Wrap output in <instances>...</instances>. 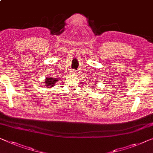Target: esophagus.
I'll use <instances>...</instances> for the list:
<instances>
[{
	"mask_svg": "<svg viewBox=\"0 0 153 153\" xmlns=\"http://www.w3.org/2000/svg\"><path fill=\"white\" fill-rule=\"evenodd\" d=\"M71 74L73 75V76H76V75L77 74H76V70H73L71 71Z\"/></svg>",
	"mask_w": 153,
	"mask_h": 153,
	"instance_id": "esophagus-1",
	"label": "esophagus"
}]
</instances>
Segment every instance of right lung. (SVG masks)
<instances>
[{"label": "right lung", "instance_id": "1", "mask_svg": "<svg viewBox=\"0 0 153 153\" xmlns=\"http://www.w3.org/2000/svg\"><path fill=\"white\" fill-rule=\"evenodd\" d=\"M58 79L56 78V77H46V79L45 81V84L43 85L47 86V88H51L55 85L57 82H58Z\"/></svg>", "mask_w": 153, "mask_h": 153}]
</instances>
